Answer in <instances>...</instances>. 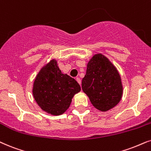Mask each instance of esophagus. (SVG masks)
Masks as SVG:
<instances>
[{
    "label": "esophagus",
    "instance_id": "34e87169",
    "mask_svg": "<svg viewBox=\"0 0 151 151\" xmlns=\"http://www.w3.org/2000/svg\"><path fill=\"white\" fill-rule=\"evenodd\" d=\"M76 81H77L78 83L80 84H80H81V80H80L79 78H76Z\"/></svg>",
    "mask_w": 151,
    "mask_h": 151
}]
</instances>
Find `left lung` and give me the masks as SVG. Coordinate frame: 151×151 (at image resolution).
<instances>
[{
	"label": "left lung",
	"instance_id": "8db88e82",
	"mask_svg": "<svg viewBox=\"0 0 151 151\" xmlns=\"http://www.w3.org/2000/svg\"><path fill=\"white\" fill-rule=\"evenodd\" d=\"M82 89L91 104L102 111L113 108L123 94L121 79L116 67L106 57L96 54L88 62Z\"/></svg>",
	"mask_w": 151,
	"mask_h": 151
}]
</instances>
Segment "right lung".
<instances>
[{
	"instance_id": "1",
	"label": "right lung",
	"mask_w": 151,
	"mask_h": 151,
	"mask_svg": "<svg viewBox=\"0 0 151 151\" xmlns=\"http://www.w3.org/2000/svg\"><path fill=\"white\" fill-rule=\"evenodd\" d=\"M80 89L77 81L62 73L56 60H52L37 74L32 93L42 109L57 116L63 114L69 107L73 96Z\"/></svg>"
}]
</instances>
